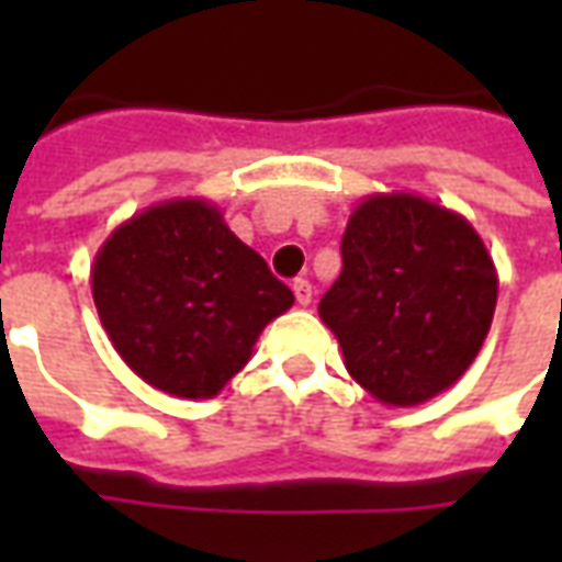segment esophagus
Segmentation results:
<instances>
[{"label":"esophagus","instance_id":"obj_1","mask_svg":"<svg viewBox=\"0 0 562 562\" xmlns=\"http://www.w3.org/2000/svg\"><path fill=\"white\" fill-rule=\"evenodd\" d=\"M294 297H297V304L301 306H310V301H313V282L310 280H294Z\"/></svg>","mask_w":562,"mask_h":562}]
</instances>
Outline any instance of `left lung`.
Wrapping results in <instances>:
<instances>
[{
    "label": "left lung",
    "mask_w": 562,
    "mask_h": 562,
    "mask_svg": "<svg viewBox=\"0 0 562 562\" xmlns=\"http://www.w3.org/2000/svg\"><path fill=\"white\" fill-rule=\"evenodd\" d=\"M318 304L349 376L385 406H418L475 361L496 306L487 246L454 210L413 192L367 195Z\"/></svg>",
    "instance_id": "left-lung-1"
}]
</instances>
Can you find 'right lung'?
Wrapping results in <instances>:
<instances>
[{
	"instance_id": "obj_1",
	"label": "right lung",
	"mask_w": 562,
	"mask_h": 562,
	"mask_svg": "<svg viewBox=\"0 0 562 562\" xmlns=\"http://www.w3.org/2000/svg\"><path fill=\"white\" fill-rule=\"evenodd\" d=\"M92 301L120 358L147 385L210 401L294 294L216 204L171 198L104 240L92 261Z\"/></svg>"
}]
</instances>
